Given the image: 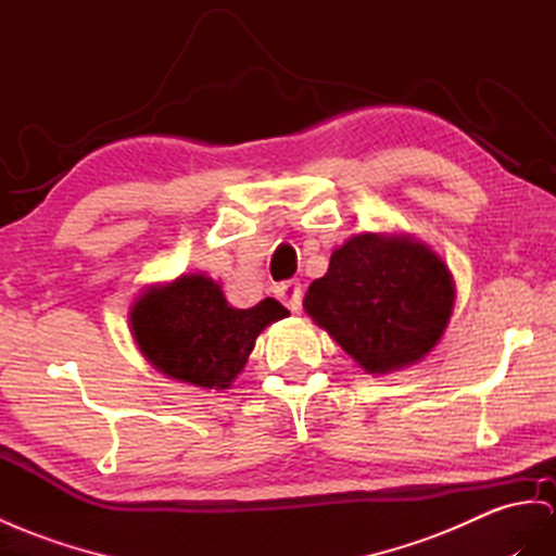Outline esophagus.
<instances>
[{
	"label": "esophagus",
	"mask_w": 556,
	"mask_h": 556,
	"mask_svg": "<svg viewBox=\"0 0 556 556\" xmlns=\"http://www.w3.org/2000/svg\"><path fill=\"white\" fill-rule=\"evenodd\" d=\"M275 295L281 301V305H287L291 312L301 309V298H303V289L298 281H281L275 287Z\"/></svg>",
	"instance_id": "34e87169"
}]
</instances>
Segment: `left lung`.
<instances>
[{
  "mask_svg": "<svg viewBox=\"0 0 556 556\" xmlns=\"http://www.w3.org/2000/svg\"><path fill=\"white\" fill-rule=\"evenodd\" d=\"M455 287L446 263L408 235H354L309 283L305 312L368 374L420 362L444 336Z\"/></svg>",
  "mask_w": 556,
  "mask_h": 556,
  "instance_id": "left-lung-1",
  "label": "left lung"
}]
</instances>
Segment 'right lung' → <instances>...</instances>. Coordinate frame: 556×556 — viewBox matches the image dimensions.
Masks as SVG:
<instances>
[{"instance_id":"add662e5","label":"right lung","mask_w":556,"mask_h":556,"mask_svg":"<svg viewBox=\"0 0 556 556\" xmlns=\"http://www.w3.org/2000/svg\"><path fill=\"white\" fill-rule=\"evenodd\" d=\"M283 317L289 309L275 298L237 309L206 275H180L138 295L131 331L156 371L197 388L227 390L247 366L255 338Z\"/></svg>"}]
</instances>
